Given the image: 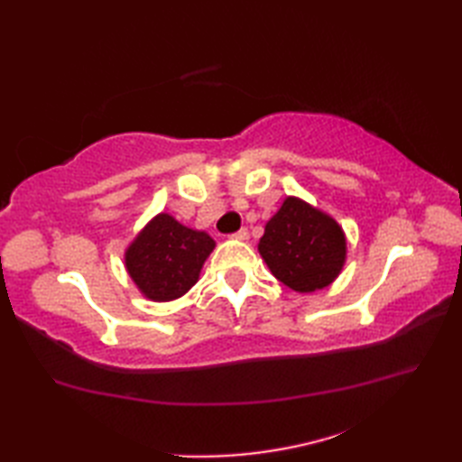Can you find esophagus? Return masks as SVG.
<instances>
[{
    "instance_id": "esophagus-1",
    "label": "esophagus",
    "mask_w": 462,
    "mask_h": 462,
    "mask_svg": "<svg viewBox=\"0 0 462 462\" xmlns=\"http://www.w3.org/2000/svg\"><path fill=\"white\" fill-rule=\"evenodd\" d=\"M248 236H250V234H248V228H240L238 232H234V234H232V238H234V240H248Z\"/></svg>"
}]
</instances>
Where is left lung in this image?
Returning a JSON list of instances; mask_svg holds the SVG:
<instances>
[{
	"label": "left lung",
	"instance_id": "obj_1",
	"mask_svg": "<svg viewBox=\"0 0 462 462\" xmlns=\"http://www.w3.org/2000/svg\"><path fill=\"white\" fill-rule=\"evenodd\" d=\"M258 252L283 286L311 293L328 288L339 276L347 242L329 214L288 196L268 220Z\"/></svg>",
	"mask_w": 462,
	"mask_h": 462
}]
</instances>
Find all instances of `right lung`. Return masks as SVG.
I'll return each mask as SVG.
<instances>
[{"label":"right lung","mask_w":462,"mask_h":462,"mask_svg":"<svg viewBox=\"0 0 462 462\" xmlns=\"http://www.w3.org/2000/svg\"><path fill=\"white\" fill-rule=\"evenodd\" d=\"M216 242L161 212L144 226L125 252V266L144 298L172 301L196 282Z\"/></svg>","instance_id":"add662e5"}]
</instances>
